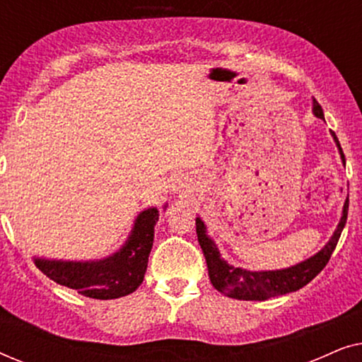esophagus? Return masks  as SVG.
Masks as SVG:
<instances>
[{"instance_id": "1", "label": "esophagus", "mask_w": 362, "mask_h": 362, "mask_svg": "<svg viewBox=\"0 0 362 362\" xmlns=\"http://www.w3.org/2000/svg\"><path fill=\"white\" fill-rule=\"evenodd\" d=\"M171 191L175 192V194H180V196H185L187 191H189V185H187V180L182 176H175L171 181Z\"/></svg>"}]
</instances>
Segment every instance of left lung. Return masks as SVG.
Returning <instances> with one entry per match:
<instances>
[{"instance_id": "left-lung-1", "label": "left lung", "mask_w": 362, "mask_h": 362, "mask_svg": "<svg viewBox=\"0 0 362 362\" xmlns=\"http://www.w3.org/2000/svg\"><path fill=\"white\" fill-rule=\"evenodd\" d=\"M313 115L316 118L325 120L323 108L320 107V103L313 98ZM331 136L338 146V151L341 155L344 165V153L341 150V145L336 138L334 132H331ZM348 207L349 199L346 197L344 206H343V216H341L339 224L336 226V229L331 235V239L326 242L325 247L321 250L316 252L315 255H311L310 259H306L300 264L286 267V269L280 270H247L242 267H234L227 264L221 257V252L217 249L216 242L207 235V227L202 222L201 217H196V234L197 240L202 252H204L207 270H209V279L211 284L214 285V288L221 293H224L229 298L235 300H255V301H264L269 300L272 296H279L290 293V291H296L303 288L306 284H310L321 270L325 269L328 264L331 254L336 249L341 232H343L346 226V219H348Z\"/></svg>"}]
</instances>
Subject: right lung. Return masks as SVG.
I'll return each instance as SVG.
<instances>
[{"mask_svg": "<svg viewBox=\"0 0 362 362\" xmlns=\"http://www.w3.org/2000/svg\"><path fill=\"white\" fill-rule=\"evenodd\" d=\"M158 219L160 211L156 207L141 211L133 222L125 244L103 259L56 260L34 257V264L56 284L77 290L88 298L113 300L130 295L145 279Z\"/></svg>", "mask_w": 362, "mask_h": 362, "instance_id": "obj_1", "label": "right lung"}]
</instances>
